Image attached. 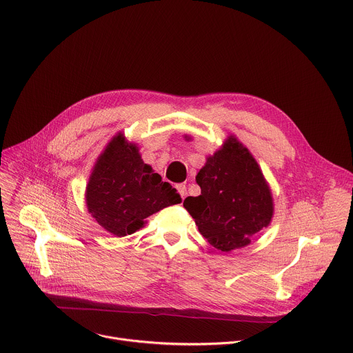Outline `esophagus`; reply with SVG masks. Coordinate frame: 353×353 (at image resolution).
Masks as SVG:
<instances>
[{"label":"esophagus","mask_w":353,"mask_h":353,"mask_svg":"<svg viewBox=\"0 0 353 353\" xmlns=\"http://www.w3.org/2000/svg\"><path fill=\"white\" fill-rule=\"evenodd\" d=\"M177 191H179L181 199H184V198L187 196V187H185L184 184H179V185H177Z\"/></svg>","instance_id":"34e87169"}]
</instances>
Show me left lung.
I'll return each instance as SVG.
<instances>
[{"label":"left lung","mask_w":353,"mask_h":353,"mask_svg":"<svg viewBox=\"0 0 353 353\" xmlns=\"http://www.w3.org/2000/svg\"><path fill=\"white\" fill-rule=\"evenodd\" d=\"M199 196L184 199V208L208 242L231 252L250 243L271 221V191L252 157L236 139L228 141L196 174Z\"/></svg>","instance_id":"8db88e82"}]
</instances>
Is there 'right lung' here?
Wrapping results in <instances>:
<instances>
[{"mask_svg": "<svg viewBox=\"0 0 353 353\" xmlns=\"http://www.w3.org/2000/svg\"><path fill=\"white\" fill-rule=\"evenodd\" d=\"M180 202L177 190L163 183L121 134L97 159L86 187L89 213L117 236L136 232L148 216Z\"/></svg>", "mask_w": 353, "mask_h": 353, "instance_id": "obj_1", "label": "right lung"}]
</instances>
